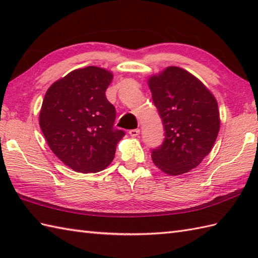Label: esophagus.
Segmentation results:
<instances>
[{
	"mask_svg": "<svg viewBox=\"0 0 258 258\" xmlns=\"http://www.w3.org/2000/svg\"><path fill=\"white\" fill-rule=\"evenodd\" d=\"M128 134H130L131 136H133V138H136V136L140 135V130H139V128L130 130V131H128Z\"/></svg>",
	"mask_w": 258,
	"mask_h": 258,
	"instance_id": "obj_1",
	"label": "esophagus"
}]
</instances>
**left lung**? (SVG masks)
Instances as JSON below:
<instances>
[{"instance_id":"obj_1","label":"left lung","mask_w":258,"mask_h":258,"mask_svg":"<svg viewBox=\"0 0 258 258\" xmlns=\"http://www.w3.org/2000/svg\"><path fill=\"white\" fill-rule=\"evenodd\" d=\"M149 86L165 131L162 145L152 150V160L168 175L187 173L216 141L221 122L215 97L199 79L176 67L153 75Z\"/></svg>"}]
</instances>
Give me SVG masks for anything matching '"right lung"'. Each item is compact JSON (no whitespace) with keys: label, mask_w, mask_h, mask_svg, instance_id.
Instances as JSON below:
<instances>
[{"label":"right lung","mask_w":258,"mask_h":258,"mask_svg":"<svg viewBox=\"0 0 258 258\" xmlns=\"http://www.w3.org/2000/svg\"><path fill=\"white\" fill-rule=\"evenodd\" d=\"M113 75L87 67L53 83L43 100L40 126L52 152L75 172L96 173L113 161L125 132L105 92Z\"/></svg>","instance_id":"right-lung-1"}]
</instances>
